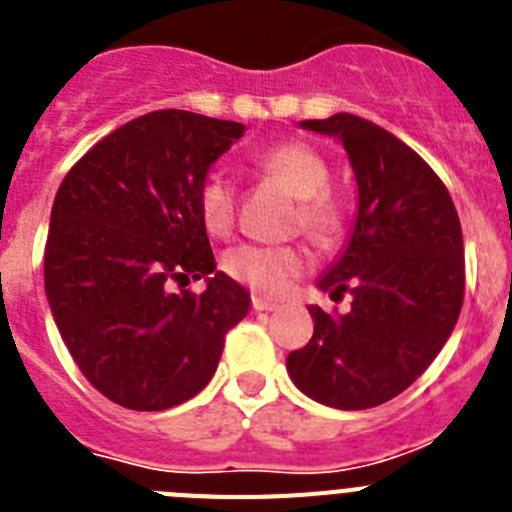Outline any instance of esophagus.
I'll list each match as a JSON object with an SVG mask.
<instances>
[{
  "label": "esophagus",
  "instance_id": "obj_1",
  "mask_svg": "<svg viewBox=\"0 0 512 512\" xmlns=\"http://www.w3.org/2000/svg\"><path fill=\"white\" fill-rule=\"evenodd\" d=\"M251 305H253V310L256 312H271V310H277V302H271V300H264V297H259V295H253L251 297Z\"/></svg>",
  "mask_w": 512,
  "mask_h": 512
}]
</instances>
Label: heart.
<instances>
[{
	"instance_id": "1",
	"label": "heart",
	"mask_w": 512,
	"mask_h": 512,
	"mask_svg": "<svg viewBox=\"0 0 512 512\" xmlns=\"http://www.w3.org/2000/svg\"><path fill=\"white\" fill-rule=\"evenodd\" d=\"M256 166L277 176L300 200L297 223L318 241L336 238L346 223L341 200L330 192V166L307 143L287 140L256 156ZM202 225L212 235H228L235 220V184L225 171H210L197 192ZM307 269V253L297 246H238L225 256V271L266 297L284 295L292 279Z\"/></svg>"
}]
</instances>
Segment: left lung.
Masks as SVG:
<instances>
[{
  "label": "left lung",
  "mask_w": 512,
  "mask_h": 512,
  "mask_svg": "<svg viewBox=\"0 0 512 512\" xmlns=\"http://www.w3.org/2000/svg\"><path fill=\"white\" fill-rule=\"evenodd\" d=\"M300 128L343 143L359 187L343 253L318 279L346 315L310 305L315 330L287 356L300 392L338 410L377 408L431 366L464 302V241L449 189L400 138L338 112Z\"/></svg>",
  "instance_id": "left-lung-1"
}]
</instances>
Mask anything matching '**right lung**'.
I'll return each instance as SVG.
<instances>
[{"label":"right lung","mask_w":512,"mask_h":512,"mask_svg":"<svg viewBox=\"0 0 512 512\" xmlns=\"http://www.w3.org/2000/svg\"><path fill=\"white\" fill-rule=\"evenodd\" d=\"M241 122L156 110L102 138L66 174L45 243V295L84 377L128 410L205 390L251 297L215 269L197 192ZM208 282L202 296L171 283Z\"/></svg>","instance_id":"obj_1"}]
</instances>
